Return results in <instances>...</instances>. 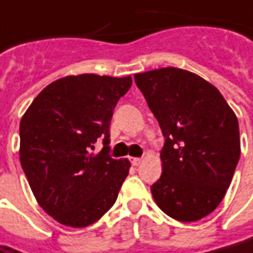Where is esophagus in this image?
<instances>
[{
	"label": "esophagus",
	"instance_id": "34e87169",
	"mask_svg": "<svg viewBox=\"0 0 253 253\" xmlns=\"http://www.w3.org/2000/svg\"><path fill=\"white\" fill-rule=\"evenodd\" d=\"M130 162L133 166H138L141 162H142V159L141 158H130Z\"/></svg>",
	"mask_w": 253,
	"mask_h": 253
}]
</instances>
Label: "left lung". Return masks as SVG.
Wrapping results in <instances>:
<instances>
[{
	"instance_id": "1",
	"label": "left lung",
	"mask_w": 253,
	"mask_h": 253,
	"mask_svg": "<svg viewBox=\"0 0 253 253\" xmlns=\"http://www.w3.org/2000/svg\"><path fill=\"white\" fill-rule=\"evenodd\" d=\"M165 137L162 176L151 191L178 221L212 213L230 187L241 154L240 127L219 90L177 68L134 75Z\"/></svg>"
}]
</instances>
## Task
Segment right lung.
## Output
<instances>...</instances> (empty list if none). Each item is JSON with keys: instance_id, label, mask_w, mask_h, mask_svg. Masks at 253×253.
<instances>
[{"instance_id": "obj_1", "label": "right lung", "mask_w": 253, "mask_h": 253, "mask_svg": "<svg viewBox=\"0 0 253 253\" xmlns=\"http://www.w3.org/2000/svg\"><path fill=\"white\" fill-rule=\"evenodd\" d=\"M131 83L130 76L63 77L20 120V165L37 202L61 224L87 227L116 202L130 162L109 155V127ZM98 138L104 148L94 154Z\"/></svg>"}]
</instances>
